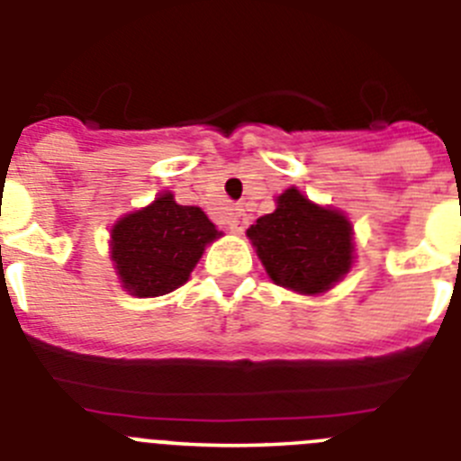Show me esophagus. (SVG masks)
Segmentation results:
<instances>
[{
	"instance_id": "34e87169",
	"label": "esophagus",
	"mask_w": 461,
	"mask_h": 461,
	"mask_svg": "<svg viewBox=\"0 0 461 461\" xmlns=\"http://www.w3.org/2000/svg\"><path fill=\"white\" fill-rule=\"evenodd\" d=\"M226 226L230 233L235 235H242L244 228H247V214H244L242 208H233L230 212H228L226 217Z\"/></svg>"
}]
</instances>
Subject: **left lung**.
Segmentation results:
<instances>
[{
  "label": "left lung",
  "mask_w": 461,
  "mask_h": 461,
  "mask_svg": "<svg viewBox=\"0 0 461 461\" xmlns=\"http://www.w3.org/2000/svg\"><path fill=\"white\" fill-rule=\"evenodd\" d=\"M265 272L297 294L331 290L354 265V228L348 214L318 205L290 187L276 196V210L247 230Z\"/></svg>",
  "instance_id": "obj_1"
}]
</instances>
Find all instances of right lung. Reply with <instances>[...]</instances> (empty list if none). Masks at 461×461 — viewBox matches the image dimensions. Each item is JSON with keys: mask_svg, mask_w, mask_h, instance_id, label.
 <instances>
[{"mask_svg": "<svg viewBox=\"0 0 461 461\" xmlns=\"http://www.w3.org/2000/svg\"><path fill=\"white\" fill-rule=\"evenodd\" d=\"M221 235L201 208L180 205L171 192H162L113 223L109 258L125 293L162 297L189 281L205 247Z\"/></svg>", "mask_w": 461, "mask_h": 461, "instance_id": "right-lung-1", "label": "right lung"}]
</instances>
